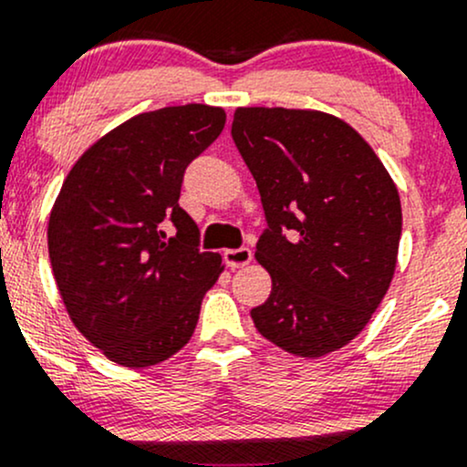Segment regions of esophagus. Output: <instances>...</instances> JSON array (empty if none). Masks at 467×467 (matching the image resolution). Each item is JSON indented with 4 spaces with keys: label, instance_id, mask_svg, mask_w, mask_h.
<instances>
[{
    "label": "esophagus",
    "instance_id": "obj_1",
    "mask_svg": "<svg viewBox=\"0 0 467 467\" xmlns=\"http://www.w3.org/2000/svg\"><path fill=\"white\" fill-rule=\"evenodd\" d=\"M252 258H254L252 249H247V247L229 249V252H224V263H227V267H232V269L247 267V265L252 263Z\"/></svg>",
    "mask_w": 467,
    "mask_h": 467
}]
</instances>
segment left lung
<instances>
[{"instance_id":"1","label":"left lung","mask_w":467,"mask_h":467,"mask_svg":"<svg viewBox=\"0 0 467 467\" xmlns=\"http://www.w3.org/2000/svg\"><path fill=\"white\" fill-rule=\"evenodd\" d=\"M232 135L269 223L255 260L272 294L252 309L255 329L300 358L332 354L363 332L392 283L399 189L363 135L332 113L240 107Z\"/></svg>"}]
</instances>
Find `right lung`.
Segmentation results:
<instances>
[{
    "mask_svg": "<svg viewBox=\"0 0 467 467\" xmlns=\"http://www.w3.org/2000/svg\"><path fill=\"white\" fill-rule=\"evenodd\" d=\"M224 119L209 104L135 115L79 155L55 198L48 255L62 303L84 338L122 368L180 352L224 272L223 255L195 249L198 227L178 204L184 169Z\"/></svg>",
    "mask_w": 467,
    "mask_h": 467,
    "instance_id": "1",
    "label": "right lung"
}]
</instances>
